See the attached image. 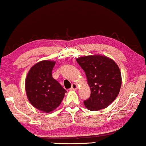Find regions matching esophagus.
<instances>
[{"label":"esophagus","mask_w":146,"mask_h":146,"mask_svg":"<svg viewBox=\"0 0 146 146\" xmlns=\"http://www.w3.org/2000/svg\"><path fill=\"white\" fill-rule=\"evenodd\" d=\"M77 89H78V84L75 83H73V84H72V86L71 88H70V90H76Z\"/></svg>","instance_id":"1"}]
</instances>
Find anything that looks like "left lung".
<instances>
[{
	"label": "left lung",
	"instance_id": "left-lung-1",
	"mask_svg": "<svg viewBox=\"0 0 146 146\" xmlns=\"http://www.w3.org/2000/svg\"><path fill=\"white\" fill-rule=\"evenodd\" d=\"M86 73L90 88V96L84 101L87 109L93 111L103 109L113 102L119 93L121 75L119 68L110 58L93 55L77 58Z\"/></svg>",
	"mask_w": 146,
	"mask_h": 146
}]
</instances>
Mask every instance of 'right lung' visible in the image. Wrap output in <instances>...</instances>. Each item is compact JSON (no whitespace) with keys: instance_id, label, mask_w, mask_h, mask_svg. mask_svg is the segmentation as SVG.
Returning <instances> with one entry per match:
<instances>
[{"instance_id":"obj_1","label":"right lung","mask_w":146,"mask_h":146,"mask_svg":"<svg viewBox=\"0 0 146 146\" xmlns=\"http://www.w3.org/2000/svg\"><path fill=\"white\" fill-rule=\"evenodd\" d=\"M56 62L42 60L30 68L25 80V90L33 107L50 113L59 106L66 90L52 77Z\"/></svg>"}]
</instances>
